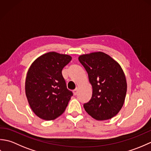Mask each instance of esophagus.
I'll return each instance as SVG.
<instances>
[{
	"label": "esophagus",
	"instance_id": "34e87169",
	"mask_svg": "<svg viewBox=\"0 0 151 151\" xmlns=\"http://www.w3.org/2000/svg\"><path fill=\"white\" fill-rule=\"evenodd\" d=\"M78 89L76 88L75 89H74L73 90V93H74V95H77V93H78Z\"/></svg>",
	"mask_w": 151,
	"mask_h": 151
}]
</instances>
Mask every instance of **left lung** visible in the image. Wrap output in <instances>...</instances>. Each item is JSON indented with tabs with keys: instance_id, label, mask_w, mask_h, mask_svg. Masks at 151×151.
I'll use <instances>...</instances> for the list:
<instances>
[{
	"instance_id": "left-lung-1",
	"label": "left lung",
	"mask_w": 151,
	"mask_h": 151,
	"mask_svg": "<svg viewBox=\"0 0 151 151\" xmlns=\"http://www.w3.org/2000/svg\"><path fill=\"white\" fill-rule=\"evenodd\" d=\"M78 60L87 71L93 88L91 99L84 104L85 110L96 120L110 119L119 113L126 97L127 84L123 69L102 52L83 54Z\"/></svg>"
}]
</instances>
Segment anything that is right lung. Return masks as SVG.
I'll return each mask as SVG.
<instances>
[{
  "instance_id": "right-lung-1",
  "label": "right lung",
  "mask_w": 151,
  "mask_h": 151,
  "mask_svg": "<svg viewBox=\"0 0 151 151\" xmlns=\"http://www.w3.org/2000/svg\"><path fill=\"white\" fill-rule=\"evenodd\" d=\"M71 59L67 54L50 52L37 58L28 70L25 93L31 109L42 119L54 120L62 115L73 95L62 73Z\"/></svg>"
}]
</instances>
